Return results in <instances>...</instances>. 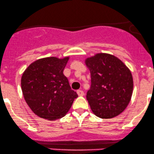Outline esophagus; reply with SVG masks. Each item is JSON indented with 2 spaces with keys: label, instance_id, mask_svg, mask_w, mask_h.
Returning a JSON list of instances; mask_svg holds the SVG:
<instances>
[{
  "label": "esophagus",
  "instance_id": "esophagus-1",
  "mask_svg": "<svg viewBox=\"0 0 154 154\" xmlns=\"http://www.w3.org/2000/svg\"><path fill=\"white\" fill-rule=\"evenodd\" d=\"M77 94H78V95H79V96H83V95H84V92L82 90H77Z\"/></svg>",
  "mask_w": 154,
  "mask_h": 154
}]
</instances>
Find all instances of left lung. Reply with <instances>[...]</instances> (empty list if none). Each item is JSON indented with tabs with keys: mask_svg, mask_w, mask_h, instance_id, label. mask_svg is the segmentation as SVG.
<instances>
[{
	"mask_svg": "<svg viewBox=\"0 0 154 154\" xmlns=\"http://www.w3.org/2000/svg\"><path fill=\"white\" fill-rule=\"evenodd\" d=\"M91 87L87 99L97 117L110 119L121 114L129 103L133 92V77L118 58L100 53L87 58Z\"/></svg>",
	"mask_w": 154,
	"mask_h": 154,
	"instance_id": "1",
	"label": "left lung"
}]
</instances>
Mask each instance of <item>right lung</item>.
I'll list each match as a JSON object with an SVG mask.
<instances>
[{
  "label": "right lung",
  "instance_id": "obj_1",
  "mask_svg": "<svg viewBox=\"0 0 154 154\" xmlns=\"http://www.w3.org/2000/svg\"><path fill=\"white\" fill-rule=\"evenodd\" d=\"M69 58L37 59L23 73L21 88L25 100L41 118L48 120L62 118L78 97L63 74Z\"/></svg>",
  "mask_w": 154,
  "mask_h": 154
}]
</instances>
